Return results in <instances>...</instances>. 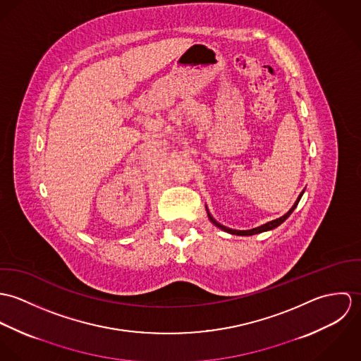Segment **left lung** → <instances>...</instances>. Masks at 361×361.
I'll return each mask as SVG.
<instances>
[{"instance_id":"1","label":"left lung","mask_w":361,"mask_h":361,"mask_svg":"<svg viewBox=\"0 0 361 361\" xmlns=\"http://www.w3.org/2000/svg\"><path fill=\"white\" fill-rule=\"evenodd\" d=\"M303 196V192L300 193V196L298 197V200H296V203L293 204V207L285 214V215H282L281 218H276V219H274V221H269V222H267V224H264V225H261V226H258V228H255V229H250V231H235V229H229V228H226V226H224V225H221V224H218L209 214H208V218L211 219V222L212 224H215V226H218V228H221L222 231H225V232H228V233H232V235H239V236H250V235H256V233H261V232H265V231H269V229H274V228H276V226H279L292 212H293V209L296 208V206L299 204V200H300V197Z\"/></svg>"}]
</instances>
